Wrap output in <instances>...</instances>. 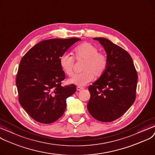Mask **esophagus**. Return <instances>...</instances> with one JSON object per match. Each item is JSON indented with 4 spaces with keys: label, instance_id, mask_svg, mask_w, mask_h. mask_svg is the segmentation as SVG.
Masks as SVG:
<instances>
[{
    "label": "esophagus",
    "instance_id": "34e87169",
    "mask_svg": "<svg viewBox=\"0 0 155 155\" xmlns=\"http://www.w3.org/2000/svg\"><path fill=\"white\" fill-rule=\"evenodd\" d=\"M83 89H84L83 87H81V86H78L77 87V90L78 91H81V90H82Z\"/></svg>",
    "mask_w": 155,
    "mask_h": 155
}]
</instances>
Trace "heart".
Returning <instances> with one entry per match:
<instances>
[{"label":"heart","instance_id":"1","mask_svg":"<svg viewBox=\"0 0 155 155\" xmlns=\"http://www.w3.org/2000/svg\"><path fill=\"white\" fill-rule=\"evenodd\" d=\"M74 54L77 61H84L81 67V71L83 72L69 79V84L85 86L91 81L94 76L100 77L104 74L108 65V58L105 54L98 52L97 47L90 43H83L74 49ZM58 61L61 68L66 74L72 76L74 64V58L69 54L64 53L60 56Z\"/></svg>","mask_w":155,"mask_h":155}]
</instances>
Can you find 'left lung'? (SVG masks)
<instances>
[{
    "mask_svg": "<svg viewBox=\"0 0 155 155\" xmlns=\"http://www.w3.org/2000/svg\"><path fill=\"white\" fill-rule=\"evenodd\" d=\"M104 48L108 65L104 74L88 87L87 108L97 120L110 122L120 117L136 99L137 74L130 55L105 38H94Z\"/></svg>",
    "mask_w": 155,
    "mask_h": 155,
    "instance_id": "left-lung-1",
    "label": "left lung"
}]
</instances>
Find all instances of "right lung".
<instances>
[{"mask_svg":"<svg viewBox=\"0 0 155 155\" xmlns=\"http://www.w3.org/2000/svg\"><path fill=\"white\" fill-rule=\"evenodd\" d=\"M81 39H50L33 47L21 58L16 76L19 101L34 120L51 124L64 114L66 99L76 91L74 84L61 86L65 73L59 57Z\"/></svg>","mask_w":155,"mask_h":155,"instance_id":"right-lung-1","label":"right lung"}]
</instances>
